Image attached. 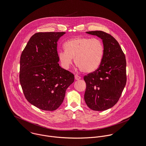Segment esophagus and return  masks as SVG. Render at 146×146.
I'll return each mask as SVG.
<instances>
[{"label":"esophagus","instance_id":"1","mask_svg":"<svg viewBox=\"0 0 146 146\" xmlns=\"http://www.w3.org/2000/svg\"><path fill=\"white\" fill-rule=\"evenodd\" d=\"M74 77H75V79L77 80H78L80 79V78H81V77L80 76H79L78 75H77V74H76Z\"/></svg>","mask_w":146,"mask_h":146}]
</instances>
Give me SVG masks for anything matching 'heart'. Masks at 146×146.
Segmentation results:
<instances>
[{"instance_id":"heart-1","label":"heart","mask_w":146,"mask_h":146,"mask_svg":"<svg viewBox=\"0 0 146 146\" xmlns=\"http://www.w3.org/2000/svg\"><path fill=\"white\" fill-rule=\"evenodd\" d=\"M65 50L58 53L62 67L68 69L73 58L77 67L84 73H92L101 66L104 54V46L98 38L79 36L68 40L64 44Z\"/></svg>"}]
</instances>
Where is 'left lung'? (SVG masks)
<instances>
[{
	"mask_svg": "<svg viewBox=\"0 0 146 146\" xmlns=\"http://www.w3.org/2000/svg\"><path fill=\"white\" fill-rule=\"evenodd\" d=\"M86 33L102 40L104 54L101 66L86 76L84 100L90 109L103 111L114 106L119 100L126 84V60L118 42L110 34L102 31Z\"/></svg>",
	"mask_w": 146,
	"mask_h": 146,
	"instance_id": "left-lung-1",
	"label": "left lung"
}]
</instances>
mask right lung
I'll return each instance as SVG.
<instances>
[{"label": "right lung", "mask_w": 146, "mask_h": 146, "mask_svg": "<svg viewBox=\"0 0 146 146\" xmlns=\"http://www.w3.org/2000/svg\"><path fill=\"white\" fill-rule=\"evenodd\" d=\"M65 32H40L30 38L20 60V83L31 104L53 111L63 103L74 74L61 67L57 42Z\"/></svg>", "instance_id": "1"}]
</instances>
